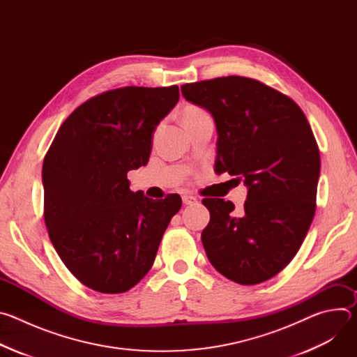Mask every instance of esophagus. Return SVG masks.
<instances>
[{
  "label": "esophagus",
  "instance_id": "34e87169",
  "mask_svg": "<svg viewBox=\"0 0 357 357\" xmlns=\"http://www.w3.org/2000/svg\"><path fill=\"white\" fill-rule=\"evenodd\" d=\"M182 202H183V205L189 206V205H195V203H197V199L195 196L185 195V196H182Z\"/></svg>",
  "mask_w": 357,
  "mask_h": 357
}]
</instances>
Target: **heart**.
Returning a JSON list of instances; mask_svg holds the SVG:
<instances>
[{"label":"heart","instance_id":"1","mask_svg":"<svg viewBox=\"0 0 357 357\" xmlns=\"http://www.w3.org/2000/svg\"><path fill=\"white\" fill-rule=\"evenodd\" d=\"M200 114H205V112L200 110L199 107H195V106H189L183 110L182 113V119H186V117H195V116H200Z\"/></svg>","mask_w":357,"mask_h":357}]
</instances>
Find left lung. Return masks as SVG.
<instances>
[{
    "label": "left lung",
    "mask_w": 357,
    "mask_h": 357,
    "mask_svg": "<svg viewBox=\"0 0 357 357\" xmlns=\"http://www.w3.org/2000/svg\"><path fill=\"white\" fill-rule=\"evenodd\" d=\"M216 124L215 171L243 179L241 216L223 199H203L211 212L202 243L226 278L254 285L284 270L307 236L317 209L319 148L294 100L250 77L227 76L181 87Z\"/></svg>",
    "instance_id": "1"
}]
</instances>
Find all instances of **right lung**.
<instances>
[{
  "label": "right lung",
  "mask_w": 357,
  "mask_h": 357,
  "mask_svg": "<svg viewBox=\"0 0 357 357\" xmlns=\"http://www.w3.org/2000/svg\"><path fill=\"white\" fill-rule=\"evenodd\" d=\"M179 87H121L89 98L61 126L42 167L43 218L68 270L86 287L121 294L154 264L179 195L132 192L127 172L146 165L152 137Z\"/></svg>",
  "instance_id": "obj_1"
}]
</instances>
